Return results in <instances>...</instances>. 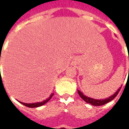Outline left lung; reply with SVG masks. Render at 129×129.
I'll list each match as a JSON object with an SVG mask.
<instances>
[{
	"label": "left lung",
	"mask_w": 129,
	"mask_h": 129,
	"mask_svg": "<svg viewBox=\"0 0 129 129\" xmlns=\"http://www.w3.org/2000/svg\"><path fill=\"white\" fill-rule=\"evenodd\" d=\"M121 88V87L117 90L116 92H115V94H113V95H111L110 98H106V99H103V100H96V99H93V98H89V97H87L85 96V95H84L82 94V92H80V90H77V92H78V94H79V95L80 96V98H81L82 99H83V101H85L86 103H89V104H91L92 106H103V105L106 104L108 102L111 101L112 100H113V99L116 97V95H118V93L119 92Z\"/></svg>",
	"instance_id": "8db88e82"
}]
</instances>
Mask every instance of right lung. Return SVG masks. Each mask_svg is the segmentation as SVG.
Masks as SVG:
<instances>
[{"instance_id":"obj_1","label":"right lung","mask_w":129,"mask_h":129,"mask_svg":"<svg viewBox=\"0 0 129 129\" xmlns=\"http://www.w3.org/2000/svg\"><path fill=\"white\" fill-rule=\"evenodd\" d=\"M0 60H1V57H0ZM53 95H54V94H52L49 98H47V100H45V101H44L42 102L35 103H21H21L23 104V105H24V106H26V107H28V108H37V107L42 106H43L44 104H45L46 103H47V102L49 101L52 98V97L53 96Z\"/></svg>"}]
</instances>
